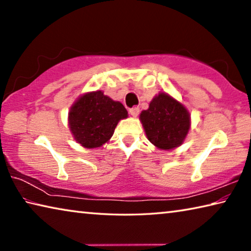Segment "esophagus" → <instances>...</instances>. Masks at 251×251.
Wrapping results in <instances>:
<instances>
[{
    "label": "esophagus",
    "instance_id": "34e87169",
    "mask_svg": "<svg viewBox=\"0 0 251 251\" xmlns=\"http://www.w3.org/2000/svg\"><path fill=\"white\" fill-rule=\"evenodd\" d=\"M129 114L133 117H136L139 114V108L138 107H133V108H130L129 109Z\"/></svg>",
    "mask_w": 251,
    "mask_h": 251
}]
</instances>
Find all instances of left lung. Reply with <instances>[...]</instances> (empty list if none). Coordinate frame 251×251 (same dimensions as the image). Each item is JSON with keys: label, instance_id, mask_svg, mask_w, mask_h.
<instances>
[{"label": "left lung", "instance_id": "1", "mask_svg": "<svg viewBox=\"0 0 251 251\" xmlns=\"http://www.w3.org/2000/svg\"><path fill=\"white\" fill-rule=\"evenodd\" d=\"M146 136L160 150L180 146L190 128V114L179 101L166 93H159L139 116Z\"/></svg>", "mask_w": 251, "mask_h": 251}]
</instances>
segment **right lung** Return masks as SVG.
<instances>
[{
	"instance_id": "1",
	"label": "right lung",
	"mask_w": 251,
	"mask_h": 251,
	"mask_svg": "<svg viewBox=\"0 0 251 251\" xmlns=\"http://www.w3.org/2000/svg\"><path fill=\"white\" fill-rule=\"evenodd\" d=\"M127 116L124 105L96 91L86 93L72 105L69 126L76 142L85 148H96L109 141L118 122Z\"/></svg>"
}]
</instances>
